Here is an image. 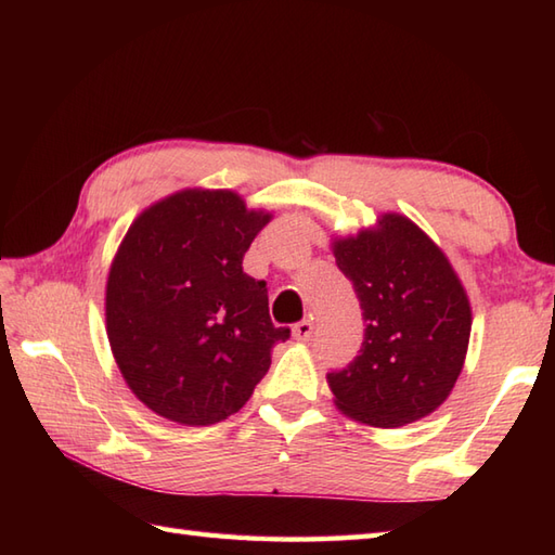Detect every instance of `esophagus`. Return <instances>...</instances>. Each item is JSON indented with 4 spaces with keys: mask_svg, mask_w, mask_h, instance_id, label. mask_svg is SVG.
Here are the masks:
<instances>
[{
    "mask_svg": "<svg viewBox=\"0 0 555 555\" xmlns=\"http://www.w3.org/2000/svg\"><path fill=\"white\" fill-rule=\"evenodd\" d=\"M312 332H314L312 320H302V322H298L296 326H293V338H296V340H310Z\"/></svg>",
    "mask_w": 555,
    "mask_h": 555,
    "instance_id": "esophagus-1",
    "label": "esophagus"
}]
</instances>
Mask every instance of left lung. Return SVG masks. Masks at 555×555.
<instances>
[{"label":"left lung","mask_w":555,"mask_h":555,"mask_svg":"<svg viewBox=\"0 0 555 555\" xmlns=\"http://www.w3.org/2000/svg\"><path fill=\"white\" fill-rule=\"evenodd\" d=\"M332 247L364 320L360 356L326 374L334 403L382 429L431 415L463 372L473 328L455 269L417 223L396 211Z\"/></svg>","instance_id":"1"}]
</instances>
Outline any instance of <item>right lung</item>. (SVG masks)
Masks as SVG:
<instances>
[{
	"label": "right lung",
	"instance_id": "right-lung-1",
	"mask_svg": "<svg viewBox=\"0 0 555 555\" xmlns=\"http://www.w3.org/2000/svg\"><path fill=\"white\" fill-rule=\"evenodd\" d=\"M233 191L188 188L140 215L107 279V336L128 388L185 427L238 412L291 336L243 257L269 223Z\"/></svg>",
	"mask_w": 555,
	"mask_h": 555
}]
</instances>
